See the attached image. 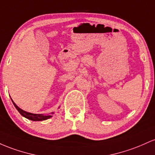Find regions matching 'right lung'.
<instances>
[{
	"instance_id": "right-lung-1",
	"label": "right lung",
	"mask_w": 155,
	"mask_h": 155,
	"mask_svg": "<svg viewBox=\"0 0 155 155\" xmlns=\"http://www.w3.org/2000/svg\"><path fill=\"white\" fill-rule=\"evenodd\" d=\"M12 102H13L15 107H16L17 110H18V112L20 113L22 116H24V117L26 118V119L31 120V121H44V120H47L50 119V118H51L52 116H53V114H54V113L53 112L50 113L49 114H32V113L27 112V111L23 110L22 109L20 108V107H19L14 102L13 100H12Z\"/></svg>"
}]
</instances>
